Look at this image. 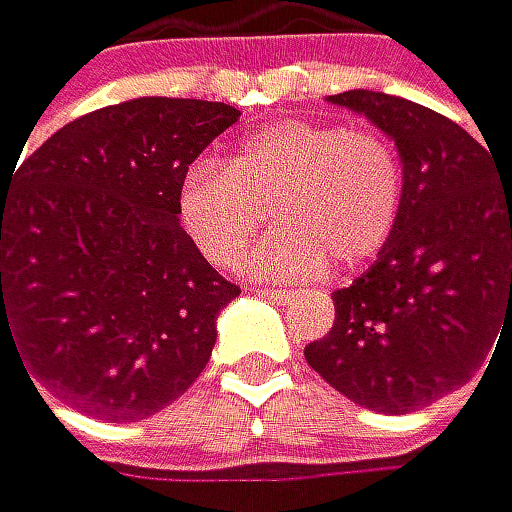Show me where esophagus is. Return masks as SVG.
<instances>
[{
  "mask_svg": "<svg viewBox=\"0 0 512 512\" xmlns=\"http://www.w3.org/2000/svg\"><path fill=\"white\" fill-rule=\"evenodd\" d=\"M246 291H253V294L269 297V300H275V304H288V300L294 297V294H288V291H278V288H256V285H250Z\"/></svg>",
  "mask_w": 512,
  "mask_h": 512,
  "instance_id": "1",
  "label": "esophagus"
}]
</instances>
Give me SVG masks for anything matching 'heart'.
<instances>
[{"label":"heart","mask_w":512,"mask_h":512,"mask_svg":"<svg viewBox=\"0 0 512 512\" xmlns=\"http://www.w3.org/2000/svg\"><path fill=\"white\" fill-rule=\"evenodd\" d=\"M405 202L399 151L377 129L281 120L243 139L227 167L199 161L180 186V224L202 256L234 269L266 208L278 231L246 259L272 281L364 266L396 231Z\"/></svg>","instance_id":"obj_1"}]
</instances>
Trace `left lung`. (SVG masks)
Segmentation results:
<instances>
[{"label": "left lung", "mask_w": 512, "mask_h": 512, "mask_svg": "<svg viewBox=\"0 0 512 512\" xmlns=\"http://www.w3.org/2000/svg\"><path fill=\"white\" fill-rule=\"evenodd\" d=\"M329 100L396 142L405 202L377 262L332 294L335 323L304 358L351 402L408 415L469 383L512 335V180L459 123L412 100Z\"/></svg>", "instance_id": "obj_1"}]
</instances>
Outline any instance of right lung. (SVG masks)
I'll list each match as a JSON object with an SVG mask.
<instances>
[{
    "instance_id": "right-lung-1",
    "label": "right lung",
    "mask_w": 512,
    "mask_h": 512,
    "mask_svg": "<svg viewBox=\"0 0 512 512\" xmlns=\"http://www.w3.org/2000/svg\"><path fill=\"white\" fill-rule=\"evenodd\" d=\"M237 116L135 97L62 126L0 180V358L21 350L56 399L100 421H142L196 383L240 288L189 240L177 199Z\"/></svg>"
}]
</instances>
